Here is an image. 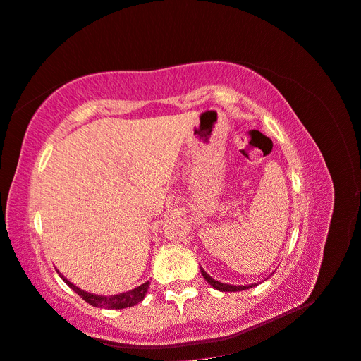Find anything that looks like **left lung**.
Here are the masks:
<instances>
[{"mask_svg":"<svg viewBox=\"0 0 361 361\" xmlns=\"http://www.w3.org/2000/svg\"><path fill=\"white\" fill-rule=\"evenodd\" d=\"M201 274L205 278V281H207L210 286H213L216 290H221V292H240V290L251 289V287L257 286V284H251V286H233V284H225V283H221V281H216L214 278H212L207 272L202 269V267H201Z\"/></svg>","mask_w":361,"mask_h":361,"instance_id":"left-lung-1","label":"left lung"}]
</instances>
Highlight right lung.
<instances>
[{
	"instance_id": "obj_1",
	"label": "right lung",
	"mask_w": 361,
	"mask_h": 361,
	"mask_svg": "<svg viewBox=\"0 0 361 361\" xmlns=\"http://www.w3.org/2000/svg\"><path fill=\"white\" fill-rule=\"evenodd\" d=\"M59 275H60L61 280H63L77 295L83 298L86 302H89L90 305H94V307H99V308H116V310H119V308H127V307L136 305L140 301H143V298H145V295L148 292V287H149V281H147V283L137 286L136 289H131L128 292H123V293H119V295H111V296H101V295H94V293L81 290L80 287H77L75 284H72L60 272H59Z\"/></svg>"
}]
</instances>
